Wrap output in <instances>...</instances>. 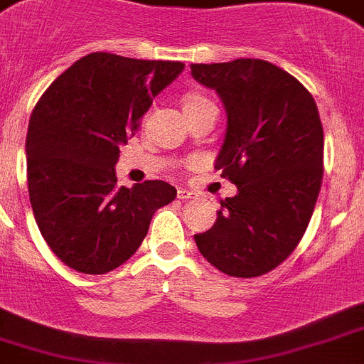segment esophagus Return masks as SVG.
Instances as JSON below:
<instances>
[{
	"label": "esophagus",
	"mask_w": 364,
	"mask_h": 364,
	"mask_svg": "<svg viewBox=\"0 0 364 364\" xmlns=\"http://www.w3.org/2000/svg\"><path fill=\"white\" fill-rule=\"evenodd\" d=\"M176 196H178L180 200H189V198H196V193L189 191V189L186 188H180L178 191H176Z\"/></svg>",
	"instance_id": "34e87169"
}]
</instances>
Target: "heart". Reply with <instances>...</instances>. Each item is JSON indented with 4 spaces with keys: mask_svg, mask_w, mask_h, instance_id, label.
I'll list each match as a JSON object with an SVG mask.
<instances>
[{
    "mask_svg": "<svg viewBox=\"0 0 364 364\" xmlns=\"http://www.w3.org/2000/svg\"><path fill=\"white\" fill-rule=\"evenodd\" d=\"M208 105H213V102L202 93H189L184 99V109H196Z\"/></svg>",
    "mask_w": 364,
    "mask_h": 364,
    "instance_id": "b5f03b06",
    "label": "heart"
}]
</instances>
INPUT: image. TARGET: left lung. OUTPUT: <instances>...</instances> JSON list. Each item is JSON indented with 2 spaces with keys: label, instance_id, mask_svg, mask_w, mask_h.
<instances>
[{
  "label": "left lung",
  "instance_id": "1",
  "mask_svg": "<svg viewBox=\"0 0 364 364\" xmlns=\"http://www.w3.org/2000/svg\"><path fill=\"white\" fill-rule=\"evenodd\" d=\"M228 109L215 169L238 188L222 200L215 225L195 235L223 274L256 278L298 247L323 180V126L311 92L263 59L191 65Z\"/></svg>",
  "mask_w": 364,
  "mask_h": 364
}]
</instances>
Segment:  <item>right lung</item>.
Returning <instances> with one entry per match:
<instances>
[{
    "label": "right lung",
    "instance_id": "obj_1",
    "mask_svg": "<svg viewBox=\"0 0 364 364\" xmlns=\"http://www.w3.org/2000/svg\"><path fill=\"white\" fill-rule=\"evenodd\" d=\"M180 61L93 52L46 88L30 115L26 180L36 222L52 252L85 274H105L132 258L153 215L176 189L164 180L119 188V146L173 79Z\"/></svg>",
    "mask_w": 364,
    "mask_h": 364
}]
</instances>
